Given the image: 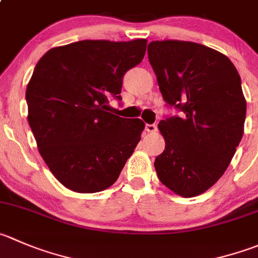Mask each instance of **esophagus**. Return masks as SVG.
<instances>
[{
	"label": "esophagus",
	"instance_id": "1",
	"mask_svg": "<svg viewBox=\"0 0 258 258\" xmlns=\"http://www.w3.org/2000/svg\"><path fill=\"white\" fill-rule=\"evenodd\" d=\"M145 130H146L147 132H150V134H155V132L157 131V127H156V124H155V123L146 124V126H145Z\"/></svg>",
	"mask_w": 258,
	"mask_h": 258
}]
</instances>
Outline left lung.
<instances>
[{
  "mask_svg": "<svg viewBox=\"0 0 258 258\" xmlns=\"http://www.w3.org/2000/svg\"><path fill=\"white\" fill-rule=\"evenodd\" d=\"M147 54L166 106L181 112L159 123L157 176L177 196H199L224 174L243 136L241 77L226 55L197 42L151 41Z\"/></svg>",
  "mask_w": 258,
  "mask_h": 258,
  "instance_id": "8db88e82",
  "label": "left lung"
}]
</instances>
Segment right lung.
Returning <instances> with one entry per match:
<instances>
[{"mask_svg": "<svg viewBox=\"0 0 258 258\" xmlns=\"http://www.w3.org/2000/svg\"><path fill=\"white\" fill-rule=\"evenodd\" d=\"M147 40H82L52 47L26 88L29 124L50 171L68 189L111 186L141 140L145 123L108 112L122 101L123 76L144 59Z\"/></svg>", "mask_w": 258, "mask_h": 258, "instance_id": "right-lung-1", "label": "right lung"}]
</instances>
